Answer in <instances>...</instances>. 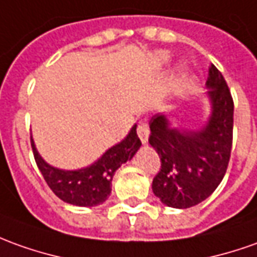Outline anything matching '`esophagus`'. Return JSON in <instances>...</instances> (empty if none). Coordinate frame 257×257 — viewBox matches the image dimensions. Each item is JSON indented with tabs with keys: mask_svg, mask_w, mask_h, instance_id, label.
<instances>
[{
	"mask_svg": "<svg viewBox=\"0 0 257 257\" xmlns=\"http://www.w3.org/2000/svg\"><path fill=\"white\" fill-rule=\"evenodd\" d=\"M137 134H139L140 140L143 144H146L148 141V136H150V127L147 124V121H141L137 127Z\"/></svg>",
	"mask_w": 257,
	"mask_h": 257,
	"instance_id": "34e87169",
	"label": "esophagus"
}]
</instances>
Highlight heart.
<instances>
[{
	"mask_svg": "<svg viewBox=\"0 0 257 257\" xmlns=\"http://www.w3.org/2000/svg\"><path fill=\"white\" fill-rule=\"evenodd\" d=\"M158 58L161 63H166V61H169V54L166 51H161L158 54Z\"/></svg>",
	"mask_w": 257,
	"mask_h": 257,
	"instance_id": "b5f03b06",
	"label": "heart"
}]
</instances>
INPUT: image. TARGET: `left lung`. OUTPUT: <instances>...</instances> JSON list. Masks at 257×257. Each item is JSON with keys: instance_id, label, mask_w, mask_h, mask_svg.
Wrapping results in <instances>:
<instances>
[{"instance_id": "1", "label": "left lung", "mask_w": 257, "mask_h": 257, "mask_svg": "<svg viewBox=\"0 0 257 257\" xmlns=\"http://www.w3.org/2000/svg\"><path fill=\"white\" fill-rule=\"evenodd\" d=\"M206 85L213 111L201 130L171 128L164 114H155L150 121V144L161 159L152 190L168 207L189 208L201 203L218 187L228 168L232 148V95L215 65L210 67Z\"/></svg>"}]
</instances>
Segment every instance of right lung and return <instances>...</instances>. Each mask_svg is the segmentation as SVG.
Masks as SVG:
<instances>
[{
  "label": "right lung",
  "instance_id": "right-lung-1",
  "mask_svg": "<svg viewBox=\"0 0 257 257\" xmlns=\"http://www.w3.org/2000/svg\"><path fill=\"white\" fill-rule=\"evenodd\" d=\"M134 125L132 132L121 143L109 148L107 151L91 166L79 171H61L46 164L35 148L31 139L33 157L39 171L43 175L46 183L53 193L68 204L79 207H93L102 204L111 192L113 175L134 157L141 146Z\"/></svg>",
  "mask_w": 257,
  "mask_h": 257
}]
</instances>
